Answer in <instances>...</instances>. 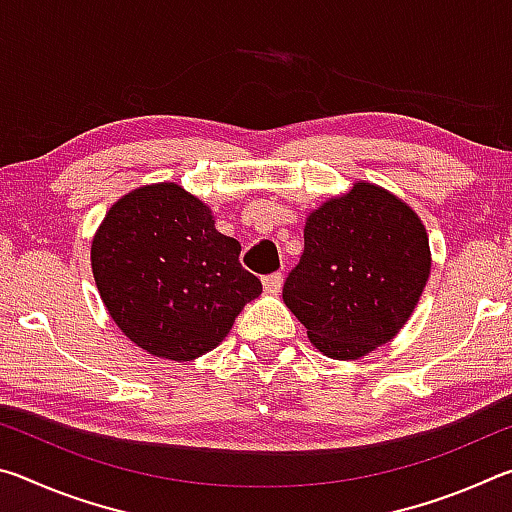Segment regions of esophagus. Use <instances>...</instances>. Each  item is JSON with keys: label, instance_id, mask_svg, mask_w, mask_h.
Returning <instances> with one entry per match:
<instances>
[{"label": "esophagus", "instance_id": "obj_1", "mask_svg": "<svg viewBox=\"0 0 512 512\" xmlns=\"http://www.w3.org/2000/svg\"><path fill=\"white\" fill-rule=\"evenodd\" d=\"M262 284H264V291L266 293H280L282 289V273H271L262 277Z\"/></svg>", "mask_w": 512, "mask_h": 512}]
</instances>
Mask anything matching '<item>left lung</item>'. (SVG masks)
<instances>
[{
    "label": "left lung",
    "mask_w": 512,
    "mask_h": 512,
    "mask_svg": "<svg viewBox=\"0 0 512 512\" xmlns=\"http://www.w3.org/2000/svg\"><path fill=\"white\" fill-rule=\"evenodd\" d=\"M429 271L418 214L386 189L354 183L309 214L305 253L282 298L320 352L359 359L404 327Z\"/></svg>",
    "instance_id": "left-lung-1"
}]
</instances>
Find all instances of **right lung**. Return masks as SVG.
Listing matches in <instances>:
<instances>
[{"mask_svg":"<svg viewBox=\"0 0 512 512\" xmlns=\"http://www.w3.org/2000/svg\"><path fill=\"white\" fill-rule=\"evenodd\" d=\"M241 244L214 228L203 201L176 183L144 185L110 207L92 239V273L110 318L153 357L214 350L262 282Z\"/></svg>","mask_w":512,"mask_h":512,"instance_id":"1","label":"right lung"}]
</instances>
